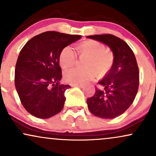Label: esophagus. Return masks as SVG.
<instances>
[{"label":"esophagus","mask_w":156,"mask_h":156,"mask_svg":"<svg viewBox=\"0 0 156 156\" xmlns=\"http://www.w3.org/2000/svg\"><path fill=\"white\" fill-rule=\"evenodd\" d=\"M72 87H79V88H83V86L80 85V84H71L70 85Z\"/></svg>","instance_id":"esophagus-1"}]
</instances>
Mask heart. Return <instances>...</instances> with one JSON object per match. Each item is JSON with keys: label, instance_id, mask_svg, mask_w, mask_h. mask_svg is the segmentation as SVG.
Returning a JSON list of instances; mask_svg holds the SVG:
<instances>
[{"label": "heart", "instance_id": "b5f03b06", "mask_svg": "<svg viewBox=\"0 0 156 156\" xmlns=\"http://www.w3.org/2000/svg\"><path fill=\"white\" fill-rule=\"evenodd\" d=\"M76 51L80 56H86V69L73 67L65 71L64 78L71 84H83L96 76H104L110 70L114 62V56L110 50L96 41H86L78 45ZM77 61V54L70 46L64 48L59 55L62 67H69Z\"/></svg>", "mask_w": 156, "mask_h": 156}]
</instances>
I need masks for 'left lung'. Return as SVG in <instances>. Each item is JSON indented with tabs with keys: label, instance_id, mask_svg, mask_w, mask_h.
Listing matches in <instances>:
<instances>
[{
	"label": "left lung",
	"instance_id": "left-lung-1",
	"mask_svg": "<svg viewBox=\"0 0 156 156\" xmlns=\"http://www.w3.org/2000/svg\"><path fill=\"white\" fill-rule=\"evenodd\" d=\"M108 46L114 56L110 70L99 83L94 95L87 99L89 111L99 118L115 119L123 114L134 102L138 91L140 76L136 57L129 45L113 35L87 36Z\"/></svg>",
	"mask_w": 156,
	"mask_h": 156
}]
</instances>
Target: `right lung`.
<instances>
[{
	"instance_id": "add662e5",
	"label": "right lung",
	"mask_w": 156,
	"mask_h": 156,
	"mask_svg": "<svg viewBox=\"0 0 156 156\" xmlns=\"http://www.w3.org/2000/svg\"><path fill=\"white\" fill-rule=\"evenodd\" d=\"M81 35L48 31L32 37L20 51L14 83L22 105L31 115L48 119L62 110L70 85L60 84L59 55Z\"/></svg>"
}]
</instances>
